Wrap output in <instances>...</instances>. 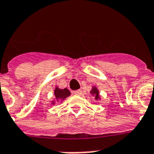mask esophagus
Instances as JSON below:
<instances>
[{
	"instance_id": "1",
	"label": "esophagus",
	"mask_w": 154,
	"mask_h": 154,
	"mask_svg": "<svg viewBox=\"0 0 154 154\" xmlns=\"http://www.w3.org/2000/svg\"><path fill=\"white\" fill-rule=\"evenodd\" d=\"M73 93L76 95H81L82 94V91L81 90H78V91H75Z\"/></svg>"
}]
</instances>
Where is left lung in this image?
I'll return each mask as SVG.
<instances>
[{"label": "left lung", "instance_id": "8db88e82", "mask_svg": "<svg viewBox=\"0 0 154 154\" xmlns=\"http://www.w3.org/2000/svg\"><path fill=\"white\" fill-rule=\"evenodd\" d=\"M91 93L94 95L95 99H96V100H97V99L99 98V92H98V91H97V89L96 88V87H94V88L92 89V91H91Z\"/></svg>", "mask_w": 154, "mask_h": 154}]
</instances>
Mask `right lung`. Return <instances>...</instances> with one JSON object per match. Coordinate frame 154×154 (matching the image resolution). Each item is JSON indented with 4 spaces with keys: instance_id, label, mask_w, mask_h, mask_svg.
<instances>
[{
    "instance_id": "add662e5",
    "label": "right lung",
    "mask_w": 154,
    "mask_h": 154,
    "mask_svg": "<svg viewBox=\"0 0 154 154\" xmlns=\"http://www.w3.org/2000/svg\"><path fill=\"white\" fill-rule=\"evenodd\" d=\"M54 94H55L57 101H60V100H63L66 97H68L71 94V93L68 89H59L57 87L54 91Z\"/></svg>"
}]
</instances>
